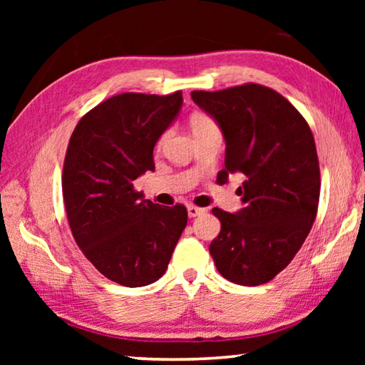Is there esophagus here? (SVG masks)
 Returning a JSON list of instances; mask_svg holds the SVG:
<instances>
[{
	"mask_svg": "<svg viewBox=\"0 0 365 365\" xmlns=\"http://www.w3.org/2000/svg\"><path fill=\"white\" fill-rule=\"evenodd\" d=\"M206 212V209H202V207H197V206H188V215L190 217H197V215H201V214H205Z\"/></svg>",
	"mask_w": 365,
	"mask_h": 365,
	"instance_id": "obj_1",
	"label": "esophagus"
}]
</instances>
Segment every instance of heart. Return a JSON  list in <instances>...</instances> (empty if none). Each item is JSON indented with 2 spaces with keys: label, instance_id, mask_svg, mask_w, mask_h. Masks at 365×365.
Masks as SVG:
<instances>
[{
  "label": "heart",
  "instance_id": "obj_1",
  "mask_svg": "<svg viewBox=\"0 0 365 365\" xmlns=\"http://www.w3.org/2000/svg\"><path fill=\"white\" fill-rule=\"evenodd\" d=\"M190 127H191V132L196 135V133L209 130V128L217 127V125H215L214 119L209 114H206V113H193L190 117ZM163 140H164V137L160 138V141H163Z\"/></svg>",
  "mask_w": 365,
  "mask_h": 365
}]
</instances>
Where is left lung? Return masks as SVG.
<instances>
[{
	"mask_svg": "<svg viewBox=\"0 0 365 365\" xmlns=\"http://www.w3.org/2000/svg\"><path fill=\"white\" fill-rule=\"evenodd\" d=\"M193 101L217 120L225 138L228 174L246 180L237 191L245 207H219L220 233L209 252L224 279L245 287L267 283L293 261L317 215L319 158L304 117L269 86L245 83L219 91H191Z\"/></svg>",
	"mask_w": 365,
	"mask_h": 365,
	"instance_id": "obj_1",
	"label": "left lung"
}]
</instances>
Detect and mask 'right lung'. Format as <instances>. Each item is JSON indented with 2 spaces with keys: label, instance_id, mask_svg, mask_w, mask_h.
<instances>
[{
  "label": "right lung",
  "instance_id": "add662e5",
  "mask_svg": "<svg viewBox=\"0 0 365 365\" xmlns=\"http://www.w3.org/2000/svg\"><path fill=\"white\" fill-rule=\"evenodd\" d=\"M182 101V91L115 95L78 120L67 146L63 196L73 240L106 279L123 287L159 280L187 227L183 205H154L133 188L154 170V145Z\"/></svg>",
  "mask_w": 365,
  "mask_h": 365
}]
</instances>
